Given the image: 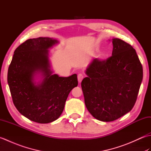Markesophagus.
Instances as JSON below:
<instances>
[{
	"mask_svg": "<svg viewBox=\"0 0 151 151\" xmlns=\"http://www.w3.org/2000/svg\"><path fill=\"white\" fill-rule=\"evenodd\" d=\"M84 78V75H83L82 73H79L78 75V82L81 83Z\"/></svg>",
	"mask_w": 151,
	"mask_h": 151,
	"instance_id": "1",
	"label": "esophagus"
}]
</instances>
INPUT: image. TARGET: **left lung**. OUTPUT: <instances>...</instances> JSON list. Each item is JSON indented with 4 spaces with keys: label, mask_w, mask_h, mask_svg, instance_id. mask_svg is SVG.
Returning <instances> with one entry per match:
<instances>
[{
    "label": "left lung",
    "mask_w": 151,
    "mask_h": 151,
    "mask_svg": "<svg viewBox=\"0 0 151 151\" xmlns=\"http://www.w3.org/2000/svg\"><path fill=\"white\" fill-rule=\"evenodd\" d=\"M112 43L111 56L93 60L81 83L88 110L104 122L116 120L132 110L143 79L136 50L119 38H114Z\"/></svg>",
    "instance_id": "obj_1"
}]
</instances>
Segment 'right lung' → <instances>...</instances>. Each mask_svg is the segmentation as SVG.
I'll list each match as a JSON object with an SVG mask.
<instances>
[{"instance_id": "add662e5", "label": "right lung", "mask_w": 151, "mask_h": 151, "mask_svg": "<svg viewBox=\"0 0 151 151\" xmlns=\"http://www.w3.org/2000/svg\"><path fill=\"white\" fill-rule=\"evenodd\" d=\"M58 41L50 37L29 39L14 51L8 71V83L17 110L32 121L49 123L58 118L70 91L78 86L76 74L61 77L52 75L49 49ZM43 80L36 85L34 76Z\"/></svg>"}]
</instances>
